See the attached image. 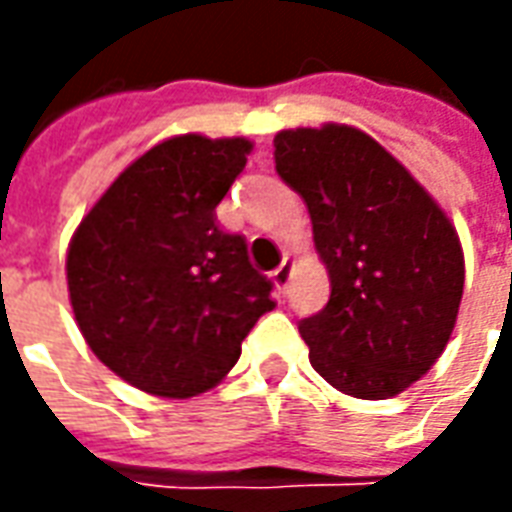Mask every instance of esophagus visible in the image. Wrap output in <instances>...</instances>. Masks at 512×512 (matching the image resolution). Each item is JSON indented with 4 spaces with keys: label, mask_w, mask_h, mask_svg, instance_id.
Returning <instances> with one entry per match:
<instances>
[{
    "label": "esophagus",
    "mask_w": 512,
    "mask_h": 512,
    "mask_svg": "<svg viewBox=\"0 0 512 512\" xmlns=\"http://www.w3.org/2000/svg\"><path fill=\"white\" fill-rule=\"evenodd\" d=\"M290 277H293V260L285 257V260H282V266L271 271V279H274V288H277L279 296H285V293H288Z\"/></svg>",
    "instance_id": "obj_1"
}]
</instances>
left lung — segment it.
I'll use <instances>...</instances> for the list:
<instances>
[{"instance_id": "obj_1", "label": "left lung", "mask_w": 512, "mask_h": 512, "mask_svg": "<svg viewBox=\"0 0 512 512\" xmlns=\"http://www.w3.org/2000/svg\"><path fill=\"white\" fill-rule=\"evenodd\" d=\"M279 178L299 191L332 296L299 332L334 389L386 400L419 381L450 343L463 249L439 202L354 126L274 136Z\"/></svg>"}]
</instances>
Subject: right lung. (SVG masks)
Instances as JSON below:
<instances>
[{
    "mask_svg": "<svg viewBox=\"0 0 512 512\" xmlns=\"http://www.w3.org/2000/svg\"><path fill=\"white\" fill-rule=\"evenodd\" d=\"M244 136H172L128 164L68 246L71 307L93 354L147 395H202L277 307L244 235L216 205L244 172Z\"/></svg>",
    "mask_w": 512,
    "mask_h": 512,
    "instance_id": "right-lung-1",
    "label": "right lung"
}]
</instances>
